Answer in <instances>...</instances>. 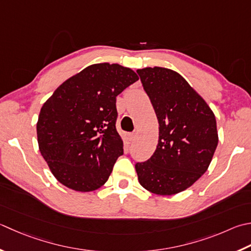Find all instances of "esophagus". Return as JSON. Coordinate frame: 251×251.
I'll list each match as a JSON object with an SVG mask.
<instances>
[{"instance_id":"1","label":"esophagus","mask_w":251,"mask_h":251,"mask_svg":"<svg viewBox=\"0 0 251 251\" xmlns=\"http://www.w3.org/2000/svg\"><path fill=\"white\" fill-rule=\"evenodd\" d=\"M128 137H129L130 141H134L136 139V134H135V132H131V134L128 135Z\"/></svg>"}]
</instances>
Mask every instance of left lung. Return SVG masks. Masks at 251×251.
Returning <instances> with one entry per match:
<instances>
[{"label":"left lung","mask_w":251,"mask_h":251,"mask_svg":"<svg viewBox=\"0 0 251 251\" xmlns=\"http://www.w3.org/2000/svg\"><path fill=\"white\" fill-rule=\"evenodd\" d=\"M137 73L160 126L154 153L135 165L138 180L156 195L178 194L209 168L219 142L215 116L178 73L164 67Z\"/></svg>","instance_id":"8db88e82"}]
</instances>
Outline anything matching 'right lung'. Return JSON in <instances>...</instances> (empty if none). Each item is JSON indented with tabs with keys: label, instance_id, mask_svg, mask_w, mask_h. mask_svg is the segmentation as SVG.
I'll return each instance as SVG.
<instances>
[{
	"label": "right lung",
	"instance_id": "1",
	"mask_svg": "<svg viewBox=\"0 0 251 251\" xmlns=\"http://www.w3.org/2000/svg\"><path fill=\"white\" fill-rule=\"evenodd\" d=\"M139 78L119 64H93L64 81L41 107L39 149L55 178L77 191L106 183L124 153L116 97Z\"/></svg>",
	"mask_w": 251,
	"mask_h": 251
}]
</instances>
